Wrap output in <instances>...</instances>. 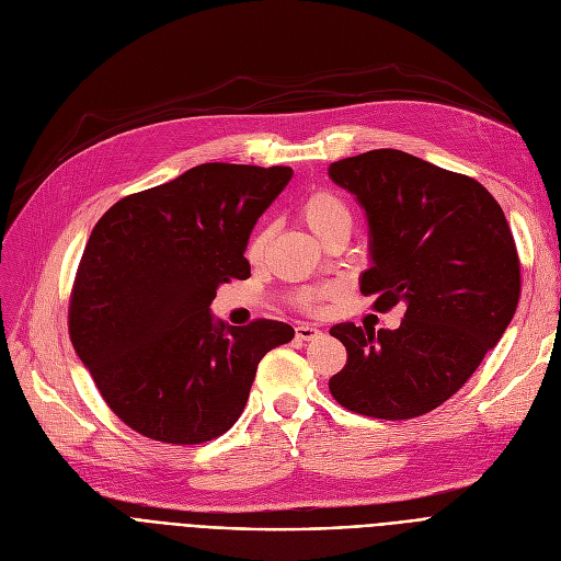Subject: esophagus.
I'll list each match as a JSON object with an SVG mask.
<instances>
[{
  "mask_svg": "<svg viewBox=\"0 0 561 561\" xmlns=\"http://www.w3.org/2000/svg\"><path fill=\"white\" fill-rule=\"evenodd\" d=\"M322 332L318 330V328H313V325H309V322H298L296 325V336L300 339V341H313V339H318Z\"/></svg>",
  "mask_w": 561,
  "mask_h": 561,
  "instance_id": "1",
  "label": "esophagus"
}]
</instances>
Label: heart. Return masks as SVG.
Instances as JSON below:
<instances>
[{
  "label": "heart",
  "instance_id": "obj_1",
  "mask_svg": "<svg viewBox=\"0 0 561 561\" xmlns=\"http://www.w3.org/2000/svg\"><path fill=\"white\" fill-rule=\"evenodd\" d=\"M298 214L302 218V222L309 227V231L322 241L328 233H332L339 227H350L352 222V214L347 202L334 193V191H313L309 193L300 206ZM273 239V227L271 225H259L248 239L245 245V256L252 263H259L265 256V250H268ZM332 296V290H302L298 296V305L305 309H316L322 300H328Z\"/></svg>",
  "mask_w": 561,
  "mask_h": 561
}]
</instances>
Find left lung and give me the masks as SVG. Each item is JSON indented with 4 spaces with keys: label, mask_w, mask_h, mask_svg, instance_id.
Here are the masks:
<instances>
[{
    "label": "left lung",
    "mask_w": 561,
    "mask_h": 561,
    "mask_svg": "<svg viewBox=\"0 0 561 561\" xmlns=\"http://www.w3.org/2000/svg\"><path fill=\"white\" fill-rule=\"evenodd\" d=\"M330 176L368 218L373 265L362 293L377 296V311L407 307L398 330H330L347 350L330 391L362 416H423L466 385L514 318L520 263L512 229L473 176L400 150L341 159Z\"/></svg>",
    "instance_id": "obj_1"
}]
</instances>
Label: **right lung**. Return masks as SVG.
Returning <instances> with one entry per match:
<instances>
[{
  "mask_svg": "<svg viewBox=\"0 0 561 561\" xmlns=\"http://www.w3.org/2000/svg\"><path fill=\"white\" fill-rule=\"evenodd\" d=\"M290 176L286 165L202 163L98 220L68 330L104 402L138 434L174 446L225 434L265 352L296 336L279 320L233 328L209 311L220 284L250 277V233Z\"/></svg>",
  "mask_w": 561,
  "mask_h": 561,
  "instance_id": "add662e5",
  "label": "right lung"
}]
</instances>
